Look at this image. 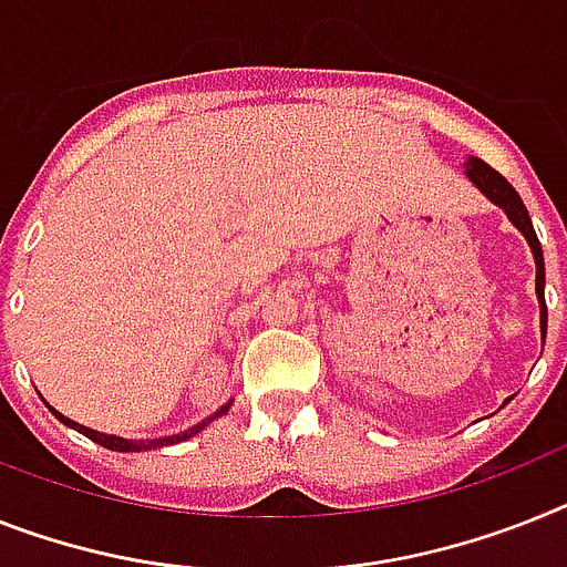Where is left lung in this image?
Here are the masks:
<instances>
[{"label":"left lung","mask_w":567,"mask_h":567,"mask_svg":"<svg viewBox=\"0 0 567 567\" xmlns=\"http://www.w3.org/2000/svg\"><path fill=\"white\" fill-rule=\"evenodd\" d=\"M464 166H467L470 181H473L475 187L487 195L489 202L498 204V207L507 213V218H511L513 225L522 230V236H525L527 245H530V250H534L536 293H539V302H542V337H545V331H548V306H545V259H542V245H539V239H536V230H534V225H530V216H527L525 204H522V198H518L516 189L511 187V181L504 178L502 173H496V169H493L489 164H484L482 158H470Z\"/></svg>","instance_id":"8db88e82"}]
</instances>
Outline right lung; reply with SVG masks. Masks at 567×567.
Returning a JSON list of instances; mask_svg holds the SVG:
<instances>
[{
    "label": "right lung",
    "mask_w": 567,
    "mask_h": 567,
    "mask_svg": "<svg viewBox=\"0 0 567 567\" xmlns=\"http://www.w3.org/2000/svg\"><path fill=\"white\" fill-rule=\"evenodd\" d=\"M227 409H230V403H227V406H221V409H218L216 415H210V417H207V421H202V423H198V426H193V430L181 432V435H169V437H155V441H126V437H117V435H103V432H97V430H89V426H80V423L69 421V417H63V415H60V412H56V409H51V412H54V415L60 417V421H63L65 426H74V430H78V432H83L85 437H92L94 444L106 446V450H114V453H141V450H158V446H169V444H181V441H187V437H193L195 432H202L204 426H207V423H210V421H216L218 415H225Z\"/></svg>",
    "instance_id": "right-lung-1"
}]
</instances>
